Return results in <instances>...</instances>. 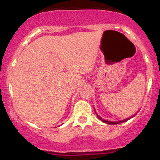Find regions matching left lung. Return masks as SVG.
I'll use <instances>...</instances> for the list:
<instances>
[{
    "mask_svg": "<svg viewBox=\"0 0 160 160\" xmlns=\"http://www.w3.org/2000/svg\"><path fill=\"white\" fill-rule=\"evenodd\" d=\"M96 114H97V113H96ZM97 116H98V119H99L100 120H101L102 122H105V123H106V124H120V123H122V122H126V121H128V120H129L130 119V118H132V117H134V116H133V117H130V118H129V119H124V120H123V121H119V122H109V121H106V120H104V119H102L101 117H100L99 116H98V114H97Z\"/></svg>",
    "mask_w": 160,
    "mask_h": 160,
    "instance_id": "left-lung-1",
    "label": "left lung"
}]
</instances>
